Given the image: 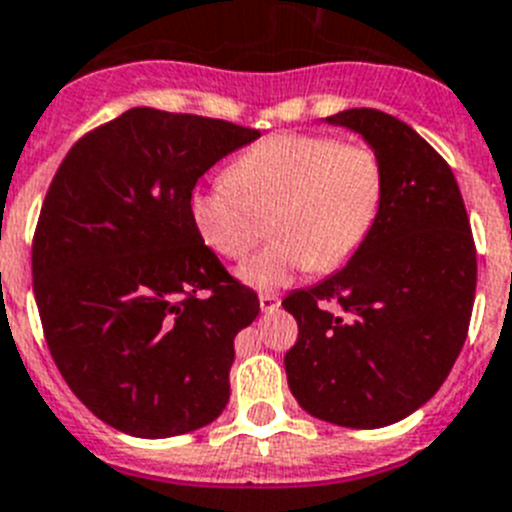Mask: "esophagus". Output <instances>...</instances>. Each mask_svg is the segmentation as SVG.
Returning a JSON list of instances; mask_svg holds the SVG:
<instances>
[{"label": "esophagus", "mask_w": 512, "mask_h": 512, "mask_svg": "<svg viewBox=\"0 0 512 512\" xmlns=\"http://www.w3.org/2000/svg\"><path fill=\"white\" fill-rule=\"evenodd\" d=\"M278 306H281V299H278L275 293H260V309L265 311V314H273Z\"/></svg>", "instance_id": "1"}]
</instances>
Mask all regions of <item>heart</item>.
I'll return each mask as SVG.
<instances>
[{
    "label": "heart",
    "mask_w": 512,
    "mask_h": 512,
    "mask_svg": "<svg viewBox=\"0 0 512 512\" xmlns=\"http://www.w3.org/2000/svg\"><path fill=\"white\" fill-rule=\"evenodd\" d=\"M384 198V167L368 144L322 133H278L242 151L226 177L195 188L190 221L208 250L242 257L265 213L270 247L244 260L237 278L273 291L299 270L340 268L368 237Z\"/></svg>",
    "instance_id": "1"
}]
</instances>
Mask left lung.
Here are the masks:
<instances>
[{"label":"left lung","instance_id":"1","mask_svg":"<svg viewBox=\"0 0 512 512\" xmlns=\"http://www.w3.org/2000/svg\"><path fill=\"white\" fill-rule=\"evenodd\" d=\"M358 133L381 159L384 198L348 265L299 288L288 389L309 415L342 428H386L433 397L464 348L477 252L459 185L407 123L353 108L322 118ZM341 304L330 315L324 303Z\"/></svg>","mask_w":512,"mask_h":512}]
</instances>
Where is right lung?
<instances>
[{
	"instance_id": "1",
	"label": "right lung",
	"mask_w": 512,
	"mask_h": 512,
	"mask_svg": "<svg viewBox=\"0 0 512 512\" xmlns=\"http://www.w3.org/2000/svg\"><path fill=\"white\" fill-rule=\"evenodd\" d=\"M255 128L131 108L71 146L33 242L53 361L79 402L133 438H172L224 412L234 337L260 314L190 221L198 177Z\"/></svg>"
}]
</instances>
